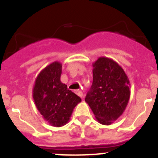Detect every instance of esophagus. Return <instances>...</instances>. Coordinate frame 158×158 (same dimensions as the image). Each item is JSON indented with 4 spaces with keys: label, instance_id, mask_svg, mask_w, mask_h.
Instances as JSON below:
<instances>
[{
    "label": "esophagus",
    "instance_id": "34e87169",
    "mask_svg": "<svg viewBox=\"0 0 158 158\" xmlns=\"http://www.w3.org/2000/svg\"><path fill=\"white\" fill-rule=\"evenodd\" d=\"M75 93H76L77 96H80V97H83L84 96L83 93H82V91H81V90H76V91H75Z\"/></svg>",
    "mask_w": 158,
    "mask_h": 158
}]
</instances>
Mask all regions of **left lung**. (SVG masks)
Masks as SVG:
<instances>
[{
  "mask_svg": "<svg viewBox=\"0 0 158 158\" xmlns=\"http://www.w3.org/2000/svg\"><path fill=\"white\" fill-rule=\"evenodd\" d=\"M93 81L85 102L96 120L110 125L122 115L130 99V81L122 67L105 57L93 64Z\"/></svg>",
  "mask_w": 158,
  "mask_h": 158,
  "instance_id": "8db88e82",
  "label": "left lung"
}]
</instances>
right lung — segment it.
<instances>
[{
    "mask_svg": "<svg viewBox=\"0 0 158 158\" xmlns=\"http://www.w3.org/2000/svg\"><path fill=\"white\" fill-rule=\"evenodd\" d=\"M62 64L54 62L45 67L36 77L33 99L43 118L54 127L64 126L81 99L62 83Z\"/></svg>",
    "mask_w": 158,
    "mask_h": 158,
    "instance_id": "1",
    "label": "right lung"
}]
</instances>
